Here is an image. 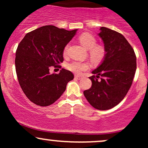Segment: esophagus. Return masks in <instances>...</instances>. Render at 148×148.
Here are the masks:
<instances>
[{"mask_svg":"<svg viewBox=\"0 0 148 148\" xmlns=\"http://www.w3.org/2000/svg\"><path fill=\"white\" fill-rule=\"evenodd\" d=\"M75 78H76V79H77L80 80V79H82L83 76H81V75H75Z\"/></svg>","mask_w":148,"mask_h":148,"instance_id":"esophagus-1","label":"esophagus"}]
</instances>
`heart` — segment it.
Instances as JSON below:
<instances>
[{"label": "heart", "instance_id": "heart-1", "mask_svg": "<svg viewBox=\"0 0 148 148\" xmlns=\"http://www.w3.org/2000/svg\"><path fill=\"white\" fill-rule=\"evenodd\" d=\"M81 44L89 49V56L92 61L94 62H99L105 56V49L102 46L97 45L96 38L91 34L84 33L79 37ZM69 46L67 45L63 50L64 56L67 55ZM90 67V63L87 61H73L67 64V68L75 74H81L84 71L87 70Z\"/></svg>", "mask_w": 148, "mask_h": 148}]
</instances>
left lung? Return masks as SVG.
I'll return each mask as SVG.
<instances>
[{"instance_id":"1","label":"left lung","mask_w":148,"mask_h":148,"mask_svg":"<svg viewBox=\"0 0 148 148\" xmlns=\"http://www.w3.org/2000/svg\"><path fill=\"white\" fill-rule=\"evenodd\" d=\"M98 35L104 44L106 54L97 68L92 72L97 76L89 77L92 86L84 94L92 106L104 111L118 105L126 96L135 75L136 57L122 34L101 27Z\"/></svg>"}]
</instances>
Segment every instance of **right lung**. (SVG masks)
Returning a JSON list of instances; mask_svg holds the SVG:
<instances>
[{
  "label": "right lung",
  "mask_w": 148,
  "mask_h": 148,
  "mask_svg": "<svg viewBox=\"0 0 148 148\" xmlns=\"http://www.w3.org/2000/svg\"><path fill=\"white\" fill-rule=\"evenodd\" d=\"M77 29L67 30L49 25L27 33L18 44L15 67L18 81L25 96L40 106H47L58 100L74 79L70 71L61 69L50 74L51 66L59 67L63 62V50Z\"/></svg>",
  "instance_id": "right-lung-1"
}]
</instances>
